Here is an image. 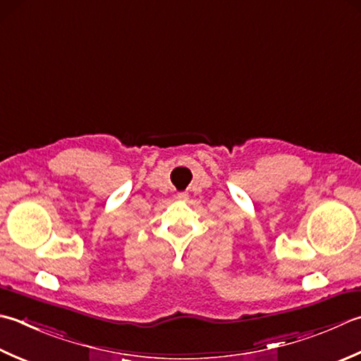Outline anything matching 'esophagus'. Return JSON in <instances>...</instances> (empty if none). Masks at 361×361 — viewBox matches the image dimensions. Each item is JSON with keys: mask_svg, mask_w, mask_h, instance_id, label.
<instances>
[{"mask_svg": "<svg viewBox=\"0 0 361 361\" xmlns=\"http://www.w3.org/2000/svg\"><path fill=\"white\" fill-rule=\"evenodd\" d=\"M176 199L181 200V202H186L189 199V195L186 192H180L178 195H176Z\"/></svg>", "mask_w": 361, "mask_h": 361, "instance_id": "34e87169", "label": "esophagus"}]
</instances>
